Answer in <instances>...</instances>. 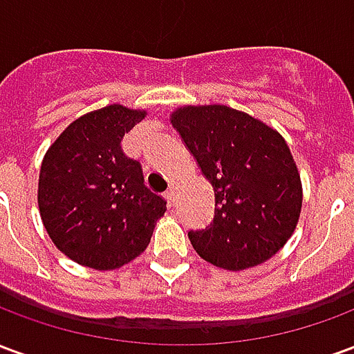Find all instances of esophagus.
I'll return each mask as SVG.
<instances>
[{
  "label": "esophagus",
  "instance_id": "obj_1",
  "mask_svg": "<svg viewBox=\"0 0 354 354\" xmlns=\"http://www.w3.org/2000/svg\"><path fill=\"white\" fill-rule=\"evenodd\" d=\"M165 197H167V201H169L170 207H174V205H176V189H174V185L165 192Z\"/></svg>",
  "mask_w": 354,
  "mask_h": 354
}]
</instances>
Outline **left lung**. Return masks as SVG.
<instances>
[{
    "instance_id": "left-lung-1",
    "label": "left lung",
    "mask_w": 354,
    "mask_h": 354,
    "mask_svg": "<svg viewBox=\"0 0 354 354\" xmlns=\"http://www.w3.org/2000/svg\"><path fill=\"white\" fill-rule=\"evenodd\" d=\"M214 189V218L189 231L195 252L241 271L286 245L301 210V182L281 134L227 106H185L170 117Z\"/></svg>"
}]
</instances>
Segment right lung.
<instances>
[{
    "instance_id": "right-lung-1",
    "label": "right lung",
    "mask_w": 354,
    "mask_h": 354,
    "mask_svg": "<svg viewBox=\"0 0 354 354\" xmlns=\"http://www.w3.org/2000/svg\"><path fill=\"white\" fill-rule=\"evenodd\" d=\"M146 111L119 104L75 119L41 162L37 203L43 225L70 260L115 269L149 245L167 201L144 184L142 165L121 140Z\"/></svg>"
}]
</instances>
